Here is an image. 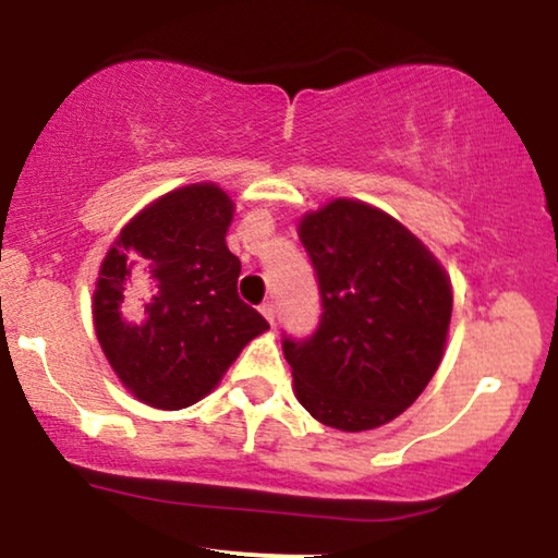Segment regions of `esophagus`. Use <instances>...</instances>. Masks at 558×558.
I'll list each match as a JSON object with an SVG mask.
<instances>
[{
  "label": "esophagus",
  "mask_w": 558,
  "mask_h": 558,
  "mask_svg": "<svg viewBox=\"0 0 558 558\" xmlns=\"http://www.w3.org/2000/svg\"><path fill=\"white\" fill-rule=\"evenodd\" d=\"M259 312H262V315H265V319H267V323H275V304H272V301H265V304H262L259 306Z\"/></svg>",
  "instance_id": "obj_1"
}]
</instances>
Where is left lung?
<instances>
[{"instance_id":"8db88e82","label":"left lung","mask_w":558,"mask_h":558,"mask_svg":"<svg viewBox=\"0 0 558 558\" xmlns=\"http://www.w3.org/2000/svg\"><path fill=\"white\" fill-rule=\"evenodd\" d=\"M323 315L315 332H283L296 399L336 430L386 425L412 407L438 369L451 323L444 267L401 222L369 204L336 198L306 215Z\"/></svg>"}]
</instances>
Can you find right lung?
<instances>
[{"label":"right lung","mask_w":558,"mask_h":558,"mask_svg":"<svg viewBox=\"0 0 558 558\" xmlns=\"http://www.w3.org/2000/svg\"><path fill=\"white\" fill-rule=\"evenodd\" d=\"M230 220L226 191L185 185L133 217L101 262L96 338L123 386L149 407L204 399L243 345L270 328L235 288Z\"/></svg>","instance_id":"right-lung-1"}]
</instances>
